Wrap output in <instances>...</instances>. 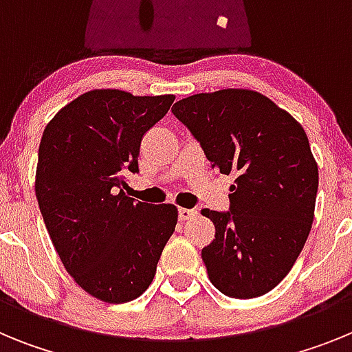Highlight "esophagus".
Returning a JSON list of instances; mask_svg holds the SVG:
<instances>
[{
    "mask_svg": "<svg viewBox=\"0 0 352 352\" xmlns=\"http://www.w3.org/2000/svg\"><path fill=\"white\" fill-rule=\"evenodd\" d=\"M178 217L179 220H190L194 219V217H197V210H192V208H179L178 210Z\"/></svg>",
    "mask_w": 352,
    "mask_h": 352,
    "instance_id": "1",
    "label": "esophagus"
}]
</instances>
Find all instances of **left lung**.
<instances>
[{"instance_id": "left-lung-1", "label": "left lung", "mask_w": 352, "mask_h": 352, "mask_svg": "<svg viewBox=\"0 0 352 352\" xmlns=\"http://www.w3.org/2000/svg\"><path fill=\"white\" fill-rule=\"evenodd\" d=\"M173 114L211 167L234 174L229 211L203 210L214 239L203 248L211 284L238 300L263 296L291 272L314 222L319 170L303 126L250 89L199 93Z\"/></svg>"}]
</instances>
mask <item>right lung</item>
Returning <instances> with one entry per match:
<instances>
[{
  "label": "right lung",
  "instance_id": "1",
  "mask_svg": "<svg viewBox=\"0 0 352 352\" xmlns=\"http://www.w3.org/2000/svg\"><path fill=\"white\" fill-rule=\"evenodd\" d=\"M173 95L93 89L45 126L35 192L65 270L105 303L135 300L153 282L178 222L174 204L138 203L121 190L139 173L141 139L166 116Z\"/></svg>",
  "mask_w": 352,
  "mask_h": 352
}]
</instances>
